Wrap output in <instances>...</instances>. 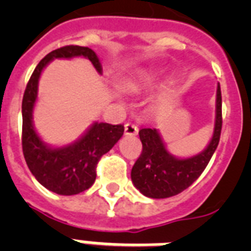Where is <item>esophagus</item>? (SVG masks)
Segmentation results:
<instances>
[{
  "label": "esophagus",
  "instance_id": "esophagus-1",
  "mask_svg": "<svg viewBox=\"0 0 251 251\" xmlns=\"http://www.w3.org/2000/svg\"><path fill=\"white\" fill-rule=\"evenodd\" d=\"M125 134L126 135H135V134H138V126L135 124H131V122L125 124Z\"/></svg>",
  "mask_w": 251,
  "mask_h": 251
}]
</instances>
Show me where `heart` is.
Wrapping results in <instances>:
<instances>
[{
    "label": "heart",
    "mask_w": 251,
    "mask_h": 251,
    "mask_svg": "<svg viewBox=\"0 0 251 251\" xmlns=\"http://www.w3.org/2000/svg\"><path fill=\"white\" fill-rule=\"evenodd\" d=\"M153 82V75L152 74H143L139 78H135V79L130 80L127 83V88L134 92H139L142 90H146L149 88Z\"/></svg>",
    "instance_id": "b5f03b06"
}]
</instances>
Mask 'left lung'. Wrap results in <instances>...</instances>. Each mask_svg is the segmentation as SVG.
I'll return each instance as SVG.
<instances>
[{"instance_id":"obj_1","label":"left lung","mask_w":251,"mask_h":251,"mask_svg":"<svg viewBox=\"0 0 251 251\" xmlns=\"http://www.w3.org/2000/svg\"><path fill=\"white\" fill-rule=\"evenodd\" d=\"M222 91H216L214 135L206 150L189 159H177L168 152L156 129H141L142 153L131 169V181L149 198H169L190 186L206 169L218 147L222 133Z\"/></svg>"}]
</instances>
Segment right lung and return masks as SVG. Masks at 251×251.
Returning a JSON list of instances; mask_svg holds the SVG:
<instances>
[{"label":"right lung","instance_id":"right-lung-1","mask_svg":"<svg viewBox=\"0 0 251 251\" xmlns=\"http://www.w3.org/2000/svg\"><path fill=\"white\" fill-rule=\"evenodd\" d=\"M86 57L101 74V65L92 49L66 45L48 53L33 70L22 101V149L25 163L35 178L48 190L60 195H74L90 189L96 179L100 157L113 147L124 134V125L95 122L73 145L52 149L41 141L32 124V110L37 99V83L43 69L53 58Z\"/></svg>","mask_w":251,"mask_h":251}]
</instances>
